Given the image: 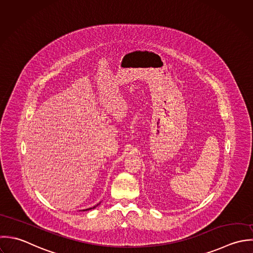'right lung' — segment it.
Masks as SVG:
<instances>
[{"mask_svg":"<svg viewBox=\"0 0 253 253\" xmlns=\"http://www.w3.org/2000/svg\"><path fill=\"white\" fill-rule=\"evenodd\" d=\"M99 204H100V203H99ZM99 204H97V205H96V206H98V205H99ZM96 206H94V207H92V208H88V209H86V210H90V209H94V208H95V207H96ZM86 210H84V211H86Z\"/></svg>","mask_w":253,"mask_h":253,"instance_id":"add662e5","label":"right lung"}]
</instances>
